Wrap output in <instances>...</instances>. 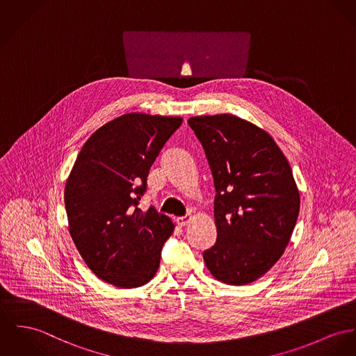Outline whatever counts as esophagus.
Here are the masks:
<instances>
[{
	"label": "esophagus",
	"mask_w": 356,
	"mask_h": 356,
	"mask_svg": "<svg viewBox=\"0 0 356 356\" xmlns=\"http://www.w3.org/2000/svg\"><path fill=\"white\" fill-rule=\"evenodd\" d=\"M191 220V216H187V217H179V218L176 219V223H177L180 227H183V226H187Z\"/></svg>",
	"instance_id": "esophagus-1"
}]
</instances>
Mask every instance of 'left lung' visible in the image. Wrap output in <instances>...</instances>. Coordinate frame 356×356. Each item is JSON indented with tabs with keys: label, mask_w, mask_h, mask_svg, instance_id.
Masks as SVG:
<instances>
[{
	"label": "left lung",
	"mask_w": 356,
	"mask_h": 356,
	"mask_svg": "<svg viewBox=\"0 0 356 356\" xmlns=\"http://www.w3.org/2000/svg\"><path fill=\"white\" fill-rule=\"evenodd\" d=\"M188 124L217 191V243L204 250V263L222 283H252L274 267L297 223L301 199L291 166L268 133L240 116H193Z\"/></svg>",
	"instance_id": "1"
}]
</instances>
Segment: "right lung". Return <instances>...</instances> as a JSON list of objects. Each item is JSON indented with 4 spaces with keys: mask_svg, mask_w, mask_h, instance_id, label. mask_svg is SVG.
Masks as SVG:
<instances>
[{
    "mask_svg": "<svg viewBox=\"0 0 356 356\" xmlns=\"http://www.w3.org/2000/svg\"><path fill=\"white\" fill-rule=\"evenodd\" d=\"M183 118L130 112L83 143L65 186L69 232L85 264L119 289L153 279L173 233L169 217L138 209L149 169Z\"/></svg>",
    "mask_w": 356,
    "mask_h": 356,
    "instance_id": "1",
    "label": "right lung"
}]
</instances>
